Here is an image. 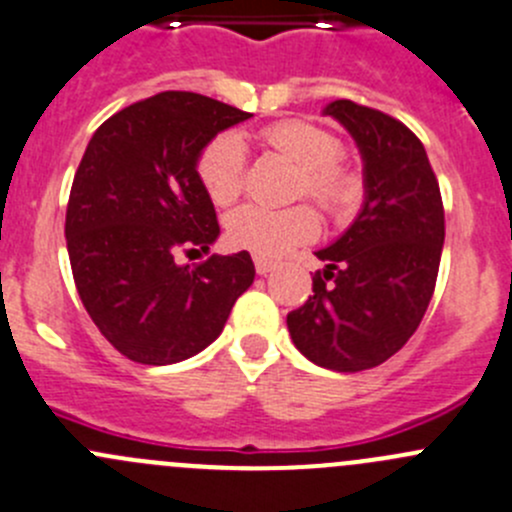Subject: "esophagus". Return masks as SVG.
Returning <instances> with one entry per match:
<instances>
[{"instance_id":"34e87169","label":"esophagus","mask_w":512,"mask_h":512,"mask_svg":"<svg viewBox=\"0 0 512 512\" xmlns=\"http://www.w3.org/2000/svg\"><path fill=\"white\" fill-rule=\"evenodd\" d=\"M254 266H256L258 276H266L268 271H273V266H276V263L266 256H254Z\"/></svg>"}]
</instances>
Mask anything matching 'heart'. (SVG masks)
I'll return each mask as SVG.
<instances>
[{"label":"heart","instance_id":"obj_1","mask_svg":"<svg viewBox=\"0 0 512 512\" xmlns=\"http://www.w3.org/2000/svg\"><path fill=\"white\" fill-rule=\"evenodd\" d=\"M263 144L286 156L301 169L296 194L308 196L326 211H343L356 201L358 181L346 164L338 161L341 141L326 129L306 121H278L261 131ZM199 179L214 204H231L241 194L246 171V146L239 134H219L199 156ZM318 231L316 214L308 206L268 209L246 204L226 219V236L236 249L256 256H278Z\"/></svg>","mask_w":512,"mask_h":512}]
</instances>
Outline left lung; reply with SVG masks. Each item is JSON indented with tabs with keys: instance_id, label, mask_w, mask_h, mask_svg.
Masks as SVG:
<instances>
[{
	"instance_id": "1",
	"label": "left lung",
	"mask_w": 512,
	"mask_h": 512,
	"mask_svg": "<svg viewBox=\"0 0 512 512\" xmlns=\"http://www.w3.org/2000/svg\"><path fill=\"white\" fill-rule=\"evenodd\" d=\"M356 141L363 206L326 249L313 296L288 313V333L316 366L356 373L381 366L416 333L438 278L445 216L438 179L406 124L336 99L323 109Z\"/></svg>"
}]
</instances>
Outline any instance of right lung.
<instances>
[{
	"label": "right lung",
	"instance_id": "1",
	"mask_svg": "<svg viewBox=\"0 0 512 512\" xmlns=\"http://www.w3.org/2000/svg\"><path fill=\"white\" fill-rule=\"evenodd\" d=\"M249 116L194 91H161L91 136L64 234L86 313L121 356L146 366L196 356L254 283L249 251L179 261L209 254L221 234L196 169L201 151Z\"/></svg>",
	"mask_w": 512,
	"mask_h": 512
}]
</instances>
